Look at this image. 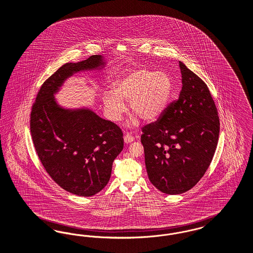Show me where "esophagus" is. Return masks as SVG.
<instances>
[{
  "instance_id": "34e87169",
  "label": "esophagus",
  "mask_w": 253,
  "mask_h": 253,
  "mask_svg": "<svg viewBox=\"0 0 253 253\" xmlns=\"http://www.w3.org/2000/svg\"><path fill=\"white\" fill-rule=\"evenodd\" d=\"M134 137L130 134H126L124 135V141L125 143H130L132 141H134Z\"/></svg>"
}]
</instances>
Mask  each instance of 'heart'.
I'll list each match as a JSON object with an SVG mask.
<instances>
[{
  "label": "heart",
  "instance_id": "heart-1",
  "mask_svg": "<svg viewBox=\"0 0 253 253\" xmlns=\"http://www.w3.org/2000/svg\"><path fill=\"white\" fill-rule=\"evenodd\" d=\"M172 90V79L166 73L134 68L112 85V94H104L105 112L112 121H119L126 111L124 102L129 101L132 114L144 121H152L164 114Z\"/></svg>",
  "mask_w": 253,
  "mask_h": 253
}]
</instances>
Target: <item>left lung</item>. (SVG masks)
<instances>
[{
  "instance_id": "left-lung-1",
  "label": "left lung",
  "mask_w": 253,
  "mask_h": 253,
  "mask_svg": "<svg viewBox=\"0 0 253 253\" xmlns=\"http://www.w3.org/2000/svg\"><path fill=\"white\" fill-rule=\"evenodd\" d=\"M182 88L161 118L141 128L149 179L160 191H188L203 178L217 148L220 119L208 85L179 62Z\"/></svg>"
}]
</instances>
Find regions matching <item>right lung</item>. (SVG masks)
<instances>
[{"label":"right lung","instance_id":"add662e5","mask_svg":"<svg viewBox=\"0 0 253 253\" xmlns=\"http://www.w3.org/2000/svg\"><path fill=\"white\" fill-rule=\"evenodd\" d=\"M103 64L100 55L64 64L43 83L30 113L32 141L46 173L63 189L82 197L98 193L108 183L123 149V133L90 110L60 108L53 93L67 77Z\"/></svg>","mask_w":253,"mask_h":253}]
</instances>
